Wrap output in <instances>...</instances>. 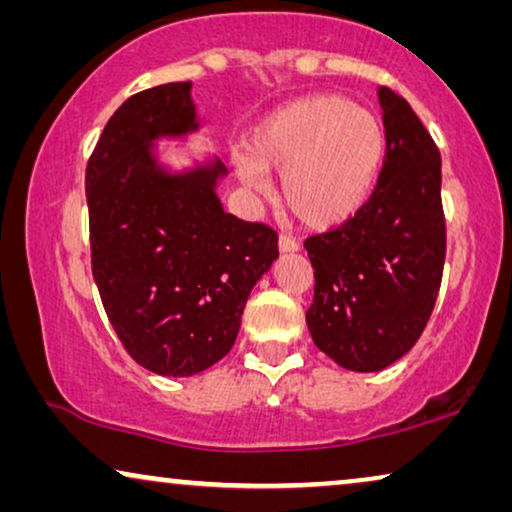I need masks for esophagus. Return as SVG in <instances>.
Returning <instances> with one entry per match:
<instances>
[{"label":"esophagus","instance_id":"esophagus-1","mask_svg":"<svg viewBox=\"0 0 512 512\" xmlns=\"http://www.w3.org/2000/svg\"><path fill=\"white\" fill-rule=\"evenodd\" d=\"M277 249H279V254H296V251L300 249V244L296 240H291V237L282 235L277 242Z\"/></svg>","mask_w":512,"mask_h":512}]
</instances>
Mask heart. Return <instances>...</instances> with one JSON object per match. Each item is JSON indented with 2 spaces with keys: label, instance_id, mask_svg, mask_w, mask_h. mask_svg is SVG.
<instances>
[{
  "label": "heart",
  "instance_id": "b5f03b06",
  "mask_svg": "<svg viewBox=\"0 0 512 512\" xmlns=\"http://www.w3.org/2000/svg\"><path fill=\"white\" fill-rule=\"evenodd\" d=\"M235 156L237 179L265 191V172L279 174V200L310 230H331L354 219L380 179L387 135L373 111L342 95L289 102L249 130Z\"/></svg>",
  "mask_w": 512,
  "mask_h": 512
}]
</instances>
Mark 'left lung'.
I'll return each mask as SVG.
<instances>
[{"instance_id":"8db88e82","label":"left lung","mask_w":512,"mask_h":512,"mask_svg":"<svg viewBox=\"0 0 512 512\" xmlns=\"http://www.w3.org/2000/svg\"><path fill=\"white\" fill-rule=\"evenodd\" d=\"M387 156L354 219L305 242L314 268L307 328L347 370L377 373L408 354L436 303L445 263L440 153L415 111L380 88Z\"/></svg>"}]
</instances>
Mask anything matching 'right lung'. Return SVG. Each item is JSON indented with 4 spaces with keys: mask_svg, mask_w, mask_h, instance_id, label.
Wrapping results in <instances>:
<instances>
[{
    "mask_svg": "<svg viewBox=\"0 0 512 512\" xmlns=\"http://www.w3.org/2000/svg\"><path fill=\"white\" fill-rule=\"evenodd\" d=\"M193 83H165L114 111L86 170L93 279L123 347L151 373L191 377L230 352L277 235L228 214L216 156L170 163L160 142L202 128Z\"/></svg>",
    "mask_w": 512,
    "mask_h": 512,
    "instance_id": "obj_1",
    "label": "right lung"
}]
</instances>
